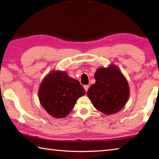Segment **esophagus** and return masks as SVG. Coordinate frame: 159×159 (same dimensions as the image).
Here are the masks:
<instances>
[{
    "label": "esophagus",
    "mask_w": 159,
    "mask_h": 159,
    "mask_svg": "<svg viewBox=\"0 0 159 159\" xmlns=\"http://www.w3.org/2000/svg\"><path fill=\"white\" fill-rule=\"evenodd\" d=\"M89 88V85H84V90H85L86 91H88Z\"/></svg>",
    "instance_id": "esophagus-1"
}]
</instances>
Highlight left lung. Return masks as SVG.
<instances>
[{
    "instance_id": "8db88e82",
    "label": "left lung",
    "mask_w": 159,
    "mask_h": 159,
    "mask_svg": "<svg viewBox=\"0 0 159 159\" xmlns=\"http://www.w3.org/2000/svg\"><path fill=\"white\" fill-rule=\"evenodd\" d=\"M96 83L87 91L89 98L97 110L105 115L120 111L129 99L130 89L126 78L115 66L98 68Z\"/></svg>"
}]
</instances>
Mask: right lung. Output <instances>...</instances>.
<instances>
[{"label":"right lung","mask_w":159,"mask_h":159,"mask_svg":"<svg viewBox=\"0 0 159 159\" xmlns=\"http://www.w3.org/2000/svg\"><path fill=\"white\" fill-rule=\"evenodd\" d=\"M86 93L77 80L66 72L53 71L44 78L38 91L39 100L49 115L63 118L69 115L77 99Z\"/></svg>","instance_id":"1"}]
</instances>
